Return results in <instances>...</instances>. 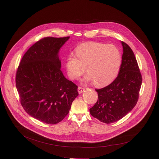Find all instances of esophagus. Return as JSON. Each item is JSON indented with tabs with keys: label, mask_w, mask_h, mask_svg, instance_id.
Masks as SVG:
<instances>
[{
	"label": "esophagus",
	"mask_w": 159,
	"mask_h": 159,
	"mask_svg": "<svg viewBox=\"0 0 159 159\" xmlns=\"http://www.w3.org/2000/svg\"><path fill=\"white\" fill-rule=\"evenodd\" d=\"M84 90H85V89H84V88H82V87H80V86H79V87L78 88V92H79V94L82 93Z\"/></svg>",
	"instance_id": "obj_1"
}]
</instances>
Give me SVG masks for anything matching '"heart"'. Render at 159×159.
<instances>
[{
	"label": "heart",
	"mask_w": 159,
	"mask_h": 159,
	"mask_svg": "<svg viewBox=\"0 0 159 159\" xmlns=\"http://www.w3.org/2000/svg\"><path fill=\"white\" fill-rule=\"evenodd\" d=\"M75 53L76 56L70 54L66 62L67 73L72 80L78 79L85 68L88 73L85 80L94 81L97 87L110 84L117 76L122 58L115 46L89 42L79 46Z\"/></svg>",
	"instance_id": "obj_1"
}]
</instances>
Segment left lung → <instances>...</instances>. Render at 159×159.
Wrapping results in <instances>:
<instances>
[{"label":"left lung","mask_w":159,"mask_h":159,"mask_svg":"<svg viewBox=\"0 0 159 159\" xmlns=\"http://www.w3.org/2000/svg\"><path fill=\"white\" fill-rule=\"evenodd\" d=\"M121 43L123 54L118 76L110 85L95 89L98 100L89 109L93 117L106 124L119 120L133 110L138 101L143 81L132 49L124 42Z\"/></svg>","instance_id":"1"}]
</instances>
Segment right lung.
Returning <instances> with one entry per match:
<instances>
[{"instance_id": "1", "label": "right lung", "mask_w": 159, "mask_h": 159, "mask_svg": "<svg viewBox=\"0 0 159 159\" xmlns=\"http://www.w3.org/2000/svg\"><path fill=\"white\" fill-rule=\"evenodd\" d=\"M70 39L45 37L33 44L22 58L16 73V88L24 110L48 124L62 121L78 95L77 86L65 78L58 57Z\"/></svg>"}]
</instances>
